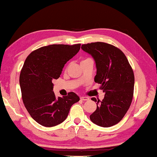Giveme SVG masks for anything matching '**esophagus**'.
<instances>
[{
	"instance_id": "34e87169",
	"label": "esophagus",
	"mask_w": 157,
	"mask_h": 157,
	"mask_svg": "<svg viewBox=\"0 0 157 157\" xmlns=\"http://www.w3.org/2000/svg\"><path fill=\"white\" fill-rule=\"evenodd\" d=\"M80 99L81 100H83V101H87L89 99V98H88V97H85V96H82L80 98Z\"/></svg>"
}]
</instances>
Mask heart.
Listing matches in <instances>:
<instances>
[{
  "label": "heart",
  "mask_w": 157,
  "mask_h": 157,
  "mask_svg": "<svg viewBox=\"0 0 157 157\" xmlns=\"http://www.w3.org/2000/svg\"><path fill=\"white\" fill-rule=\"evenodd\" d=\"M87 59H88V58H87ZM85 59H84V60H85Z\"/></svg>",
  "instance_id": "1"
}]
</instances>
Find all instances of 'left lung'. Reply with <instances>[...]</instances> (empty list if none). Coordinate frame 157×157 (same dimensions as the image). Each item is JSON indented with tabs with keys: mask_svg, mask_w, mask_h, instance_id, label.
Instances as JSON below:
<instances>
[{
	"mask_svg": "<svg viewBox=\"0 0 157 157\" xmlns=\"http://www.w3.org/2000/svg\"><path fill=\"white\" fill-rule=\"evenodd\" d=\"M82 49L95 59L97 75L94 80L101 84L99 88L105 93L102 101L91 98L97 102V109L90 119L99 126H113L124 118L132 103L133 70L122 51L112 44L91 42L82 44Z\"/></svg>",
	"mask_w": 157,
	"mask_h": 157,
	"instance_id": "left-lung-1",
	"label": "left lung"
}]
</instances>
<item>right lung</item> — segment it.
I'll list each match as a JSON object with an SVG mask.
<instances>
[{"instance_id":"obj_1","label":"right lung","mask_w":157,"mask_h":157,"mask_svg":"<svg viewBox=\"0 0 157 157\" xmlns=\"http://www.w3.org/2000/svg\"><path fill=\"white\" fill-rule=\"evenodd\" d=\"M81 44H51L39 48L27 56L20 74L22 99L37 123L57 126L67 119L70 108L79 101L75 93L56 98L52 81L60 76L64 64L78 53Z\"/></svg>"}]
</instances>
